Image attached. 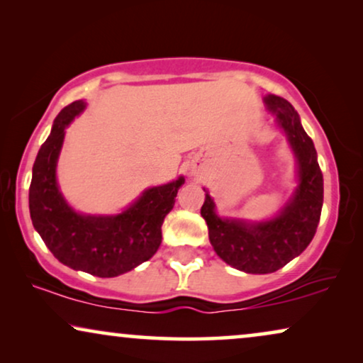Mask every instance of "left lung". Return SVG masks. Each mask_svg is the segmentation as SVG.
I'll return each mask as SVG.
<instances>
[{
    "label": "left lung",
    "mask_w": 363,
    "mask_h": 363,
    "mask_svg": "<svg viewBox=\"0 0 363 363\" xmlns=\"http://www.w3.org/2000/svg\"><path fill=\"white\" fill-rule=\"evenodd\" d=\"M264 106L276 116L277 127L286 133L296 157L297 186L289 200L276 216L251 221L218 215L210 191L203 188L201 216L208 225L213 250L226 264L247 274H269L299 256L315 235L324 203V178L317 152L299 113L286 99L274 94H267Z\"/></svg>",
    "instance_id": "8db88e82"
}]
</instances>
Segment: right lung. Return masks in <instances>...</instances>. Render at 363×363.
Here are the masks:
<instances>
[{
	"label": "right lung",
	"mask_w": 363,
	"mask_h": 363,
	"mask_svg": "<svg viewBox=\"0 0 363 363\" xmlns=\"http://www.w3.org/2000/svg\"><path fill=\"white\" fill-rule=\"evenodd\" d=\"M86 108L76 101L54 118L51 135L39 148L29 186V213L34 230L59 262L97 277H116L155 255L162 225L175 205L185 178L142 191L117 215H86L66 201L59 190L57 160L66 128Z\"/></svg>",
	"instance_id": "add662e5"
}]
</instances>
